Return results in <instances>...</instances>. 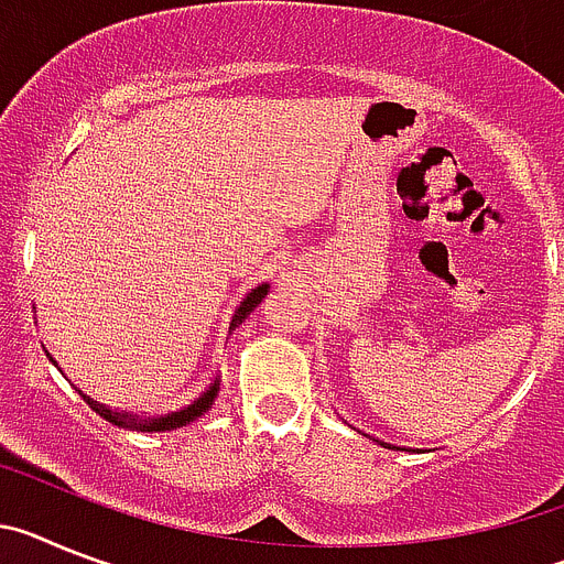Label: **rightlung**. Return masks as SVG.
Returning <instances> with one entry per match:
<instances>
[{"label":"right lung","mask_w":564,"mask_h":564,"mask_svg":"<svg viewBox=\"0 0 564 564\" xmlns=\"http://www.w3.org/2000/svg\"><path fill=\"white\" fill-rule=\"evenodd\" d=\"M267 289H269L267 283H261V286H254L252 292H249V295L243 297L241 306L235 310L232 323H229V329H235L238 323L247 321L249 312H252L254 306H258V303L263 301V297H267ZM218 386H221V383H218V377H215L213 383H209L207 389H204V394H200V398H195L193 403L184 405V409L170 411V414H161V417H135V414H130V411L110 409V405L96 403V400L85 398V394H82V398H85V403L90 405V409L96 411L99 417H105L107 423H112V425H119V429H130V431H173V429H181V425H189V423H193V420H198L200 414H207V411L213 409V403H215Z\"/></svg>","instance_id":"add662e5"}]
</instances>
